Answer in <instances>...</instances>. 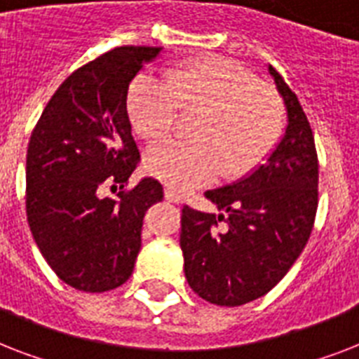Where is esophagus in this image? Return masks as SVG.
<instances>
[{"instance_id":"esophagus-1","label":"esophagus","mask_w":359,"mask_h":359,"mask_svg":"<svg viewBox=\"0 0 359 359\" xmlns=\"http://www.w3.org/2000/svg\"><path fill=\"white\" fill-rule=\"evenodd\" d=\"M163 196H165V199H168L169 203H175V205H179V203L182 201V197H180L179 191L173 190V188H165Z\"/></svg>"}]
</instances>
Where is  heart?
Wrapping results in <instances>:
<instances>
[{
    "mask_svg": "<svg viewBox=\"0 0 359 359\" xmlns=\"http://www.w3.org/2000/svg\"><path fill=\"white\" fill-rule=\"evenodd\" d=\"M130 123L149 143L173 132L179 111L196 115L191 141L163 143L149 151L147 169L177 190L245 177L276 149L287 124L283 98L242 65L205 57L169 69L163 81L140 76L126 98Z\"/></svg>",
    "mask_w": 359,
    "mask_h": 359,
    "instance_id": "obj_1",
    "label": "heart"
}]
</instances>
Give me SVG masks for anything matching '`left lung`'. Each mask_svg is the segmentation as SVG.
Masks as SVG:
<instances>
[{
  "label": "left lung",
  "mask_w": 359,
  "mask_h": 359,
  "mask_svg": "<svg viewBox=\"0 0 359 359\" xmlns=\"http://www.w3.org/2000/svg\"><path fill=\"white\" fill-rule=\"evenodd\" d=\"M287 108V128L266 162L205 197L219 214L182 208L180 250L194 292L235 307L272 290L300 257L315 224L318 160L296 95L268 65Z\"/></svg>",
  "instance_id": "1"
}]
</instances>
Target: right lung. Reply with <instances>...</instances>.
Segmentation results:
<instances>
[{"label":"right lung","instance_id":"1","mask_svg":"<svg viewBox=\"0 0 359 359\" xmlns=\"http://www.w3.org/2000/svg\"><path fill=\"white\" fill-rule=\"evenodd\" d=\"M162 48L119 46L67 78L31 134L25 212L31 235L59 279L83 292L117 289L132 276L158 180L123 190L140 163L126 111L130 81ZM104 187L121 188L118 199Z\"/></svg>","mask_w":359,"mask_h":359}]
</instances>
